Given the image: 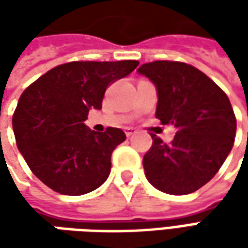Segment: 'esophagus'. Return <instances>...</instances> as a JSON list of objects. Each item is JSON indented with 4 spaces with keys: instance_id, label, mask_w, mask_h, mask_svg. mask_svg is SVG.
<instances>
[{
    "instance_id": "34e87169",
    "label": "esophagus",
    "mask_w": 248,
    "mask_h": 248,
    "mask_svg": "<svg viewBox=\"0 0 248 248\" xmlns=\"http://www.w3.org/2000/svg\"><path fill=\"white\" fill-rule=\"evenodd\" d=\"M137 131H135V128H131V127H128V128H125V134H127V137H131V135H134Z\"/></svg>"
}]
</instances>
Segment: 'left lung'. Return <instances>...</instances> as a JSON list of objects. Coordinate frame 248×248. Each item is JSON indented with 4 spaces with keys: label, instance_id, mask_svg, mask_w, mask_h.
Segmentation results:
<instances>
[{
    "label": "left lung",
    "instance_id": "8db88e82",
    "mask_svg": "<svg viewBox=\"0 0 248 248\" xmlns=\"http://www.w3.org/2000/svg\"><path fill=\"white\" fill-rule=\"evenodd\" d=\"M138 73L156 87V117L176 129L168 145L152 134V148L143 157L145 175L168 195L193 193L218 172L232 150V105L224 91L190 64L157 61L142 64Z\"/></svg>",
    "mask_w": 248,
    "mask_h": 248
}]
</instances>
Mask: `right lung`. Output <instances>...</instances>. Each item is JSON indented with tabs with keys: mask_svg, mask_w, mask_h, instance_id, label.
Masks as SVG:
<instances>
[{
	"mask_svg": "<svg viewBox=\"0 0 248 248\" xmlns=\"http://www.w3.org/2000/svg\"><path fill=\"white\" fill-rule=\"evenodd\" d=\"M139 62H70L56 66L24 91L12 127L17 149L33 174L52 190L80 196L98 189L110 174L111 153L125 140L120 128L95 132L84 121L102 109L110 82Z\"/></svg>",
	"mask_w": 248,
	"mask_h": 248,
	"instance_id": "obj_1",
	"label": "right lung"
}]
</instances>
